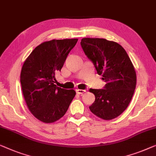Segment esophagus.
<instances>
[{"label": "esophagus", "mask_w": 156, "mask_h": 156, "mask_svg": "<svg viewBox=\"0 0 156 156\" xmlns=\"http://www.w3.org/2000/svg\"><path fill=\"white\" fill-rule=\"evenodd\" d=\"M85 90H80V89H77L76 90V93H77L78 94H83V93H85Z\"/></svg>", "instance_id": "1"}]
</instances>
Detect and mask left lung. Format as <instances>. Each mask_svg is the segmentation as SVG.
<instances>
[{"label": "left lung", "mask_w": 156, "mask_h": 156, "mask_svg": "<svg viewBox=\"0 0 156 156\" xmlns=\"http://www.w3.org/2000/svg\"><path fill=\"white\" fill-rule=\"evenodd\" d=\"M81 47L107 83L102 89H90L95 100L89 107L98 117L115 119L127 108L134 93L136 74L124 48L100 38H83Z\"/></svg>", "instance_id": "8db88e82"}]
</instances>
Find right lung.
<instances>
[{"label": "right lung", "instance_id": "1", "mask_svg": "<svg viewBox=\"0 0 156 156\" xmlns=\"http://www.w3.org/2000/svg\"><path fill=\"white\" fill-rule=\"evenodd\" d=\"M78 39H53L35 48L22 68L20 83L30 111L37 119L52 123L65 115L76 95L73 90L57 87L55 74L61 71Z\"/></svg>", "mask_w": 156, "mask_h": 156}]
</instances>
